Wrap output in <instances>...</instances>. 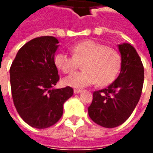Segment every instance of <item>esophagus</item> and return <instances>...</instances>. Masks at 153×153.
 Masks as SVG:
<instances>
[{"mask_svg":"<svg viewBox=\"0 0 153 153\" xmlns=\"http://www.w3.org/2000/svg\"><path fill=\"white\" fill-rule=\"evenodd\" d=\"M81 91H82V90H80V89H74V93L77 94V93H81Z\"/></svg>","mask_w":153,"mask_h":153,"instance_id":"esophagus-1","label":"esophagus"}]
</instances>
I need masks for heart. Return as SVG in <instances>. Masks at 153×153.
<instances>
[{
    "label": "heart",
    "instance_id": "1",
    "mask_svg": "<svg viewBox=\"0 0 153 153\" xmlns=\"http://www.w3.org/2000/svg\"><path fill=\"white\" fill-rule=\"evenodd\" d=\"M73 56L58 52L55 56L56 66L64 74H71L83 64V71L66 77L65 85L84 88L95 83L99 86L111 83L121 68V56L117 51L93 40L79 42L71 47Z\"/></svg>",
    "mask_w": 153,
    "mask_h": 153
}]
</instances>
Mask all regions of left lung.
I'll use <instances>...</instances> for the list:
<instances>
[{
  "label": "left lung",
  "mask_w": 153,
  "mask_h": 153,
  "mask_svg": "<svg viewBox=\"0 0 153 153\" xmlns=\"http://www.w3.org/2000/svg\"><path fill=\"white\" fill-rule=\"evenodd\" d=\"M118 47L120 73L107 88L93 93L88 109L92 120L105 128H115L128 120L141 97L144 80L143 65L134 47L128 43Z\"/></svg>",
  "instance_id": "8db88e82"
}]
</instances>
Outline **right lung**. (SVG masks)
Here are the masks:
<instances>
[{"label": "right lung", "mask_w": 153, "mask_h": 153, "mask_svg": "<svg viewBox=\"0 0 153 153\" xmlns=\"http://www.w3.org/2000/svg\"><path fill=\"white\" fill-rule=\"evenodd\" d=\"M58 43L51 36L32 39L19 50L10 69L14 105L33 128L55 125L63 115L64 102L74 93L70 87L53 88L60 79L54 62Z\"/></svg>", "instance_id": "add662e5"}]
</instances>
